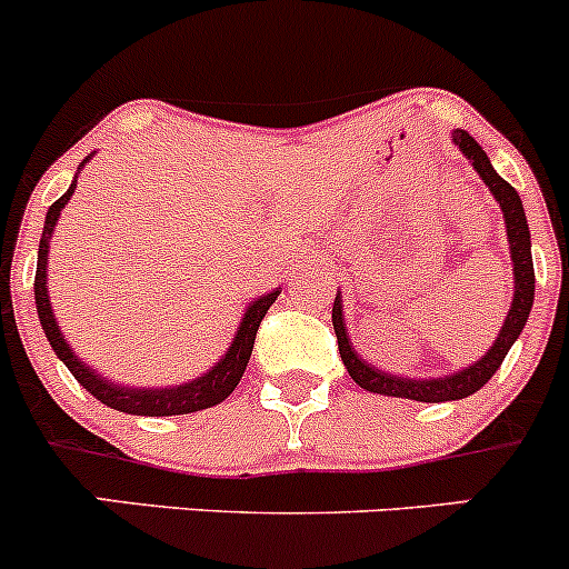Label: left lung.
<instances>
[{"label": "left lung", "instance_id": "left-lung-1", "mask_svg": "<svg viewBox=\"0 0 569 569\" xmlns=\"http://www.w3.org/2000/svg\"><path fill=\"white\" fill-rule=\"evenodd\" d=\"M455 146H460L465 157L473 162L476 173L481 176V181L490 187V192L496 194V200L501 203L503 220H507V237H509V250H512V263H515V297L512 308H509L507 319H503L501 332H498L496 343L487 349V355H481V360H476L468 369L457 371L451 377H440V380H407V377L386 375V371L375 369V366L366 363L358 352H355L352 341H349V332L343 327V313H341V297H336L332 302V327H336L338 336V352H341L343 366H347L349 377L358 382L360 388L375 393L386 396H399V399H416V401H455L465 399V396L476 393L498 369H501L503 358L512 349V343L518 341V336L523 332L526 319L531 313L533 302V261H531V233L529 222H526L523 203H520V194L515 192V187L509 181H503L501 176L492 170L490 159L481 151L479 142L468 134V131L455 129Z\"/></svg>", "mask_w": 569, "mask_h": 569}]
</instances>
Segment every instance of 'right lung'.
Listing matches in <instances>:
<instances>
[{
	"label": "right lung",
	"instance_id": "add662e5",
	"mask_svg": "<svg viewBox=\"0 0 569 569\" xmlns=\"http://www.w3.org/2000/svg\"><path fill=\"white\" fill-rule=\"evenodd\" d=\"M84 162H88V159H84ZM73 189H77V183H71V189L49 206V211H46L43 237H40V248H38V272H36L38 319H40V327H43L46 338H49L51 349L57 352V358L68 366V371L77 377L79 386L88 388L96 399L104 401V405L112 407V410L131 412V416H183V412L206 410V407L220 405L222 399H228V396L233 393V388L239 386V380H242L244 369H248V360L252 355V343H256L258 327H261V319L267 317L269 306H272L274 297H278L280 291H272V295L267 297H258V300L252 302L248 313H244L242 325H239L237 338H233L226 358H222L214 369L206 371L203 377H198V380L178 388H151V391H148V388L112 386L107 377L96 375V369L84 366L82 360L73 355V349L68 347L66 336L60 332V325H57L54 313H51L49 291H46V258H49V239H51V231H54L62 206L71 200Z\"/></svg>",
	"mask_w": 569,
	"mask_h": 569
}]
</instances>
